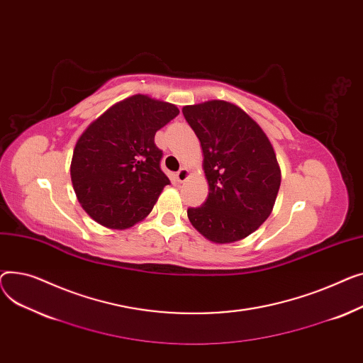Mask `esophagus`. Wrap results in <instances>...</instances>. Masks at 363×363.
I'll list each match as a JSON object with an SVG mask.
<instances>
[{"label":"esophagus","instance_id":"esophagus-1","mask_svg":"<svg viewBox=\"0 0 363 363\" xmlns=\"http://www.w3.org/2000/svg\"><path fill=\"white\" fill-rule=\"evenodd\" d=\"M187 179H189V169L182 168L180 172H177V174H176V180H177L179 183H183V182H186Z\"/></svg>","mask_w":363,"mask_h":363}]
</instances>
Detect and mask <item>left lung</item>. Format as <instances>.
<instances>
[{"mask_svg": "<svg viewBox=\"0 0 363 363\" xmlns=\"http://www.w3.org/2000/svg\"><path fill=\"white\" fill-rule=\"evenodd\" d=\"M203 152L209 194L187 217L202 236L218 245L239 242L269 217L281 183L274 147L240 106L221 99L183 106Z\"/></svg>", "mask_w": 363, "mask_h": 363, "instance_id": "8db88e82", "label": "left lung"}]
</instances>
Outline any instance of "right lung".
Listing matches in <instances>:
<instances>
[{
    "mask_svg": "<svg viewBox=\"0 0 363 363\" xmlns=\"http://www.w3.org/2000/svg\"><path fill=\"white\" fill-rule=\"evenodd\" d=\"M179 113L174 104L138 94L110 106L82 133L70 176L77 201L92 220L125 230L149 216L169 184L154 138Z\"/></svg>",
    "mask_w": 363,
    "mask_h": 363,
    "instance_id": "add662e5",
    "label": "right lung"
}]
</instances>
